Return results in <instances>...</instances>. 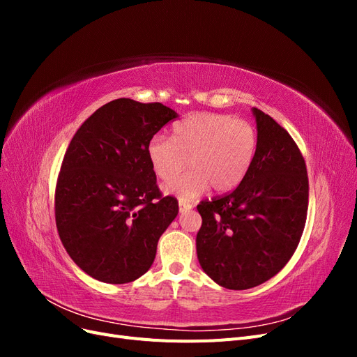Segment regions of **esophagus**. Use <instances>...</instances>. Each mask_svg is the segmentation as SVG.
Returning a JSON list of instances; mask_svg holds the SVG:
<instances>
[{
	"mask_svg": "<svg viewBox=\"0 0 357 357\" xmlns=\"http://www.w3.org/2000/svg\"><path fill=\"white\" fill-rule=\"evenodd\" d=\"M178 210H180V213H188L189 210H192V204L180 199L178 201Z\"/></svg>",
	"mask_w": 357,
	"mask_h": 357,
	"instance_id": "34e87169",
	"label": "esophagus"
}]
</instances>
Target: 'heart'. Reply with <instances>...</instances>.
Wrapping results in <instances>:
<instances>
[{"instance_id": "heart-1", "label": "heart", "mask_w": 357, "mask_h": 357, "mask_svg": "<svg viewBox=\"0 0 357 357\" xmlns=\"http://www.w3.org/2000/svg\"><path fill=\"white\" fill-rule=\"evenodd\" d=\"M257 147L252 123L219 113H197L174 126L172 139L155 135L149 142L147 158L160 180H169L184 169H191L171 180L164 190L180 199H192L210 186L215 192L235 189L250 169Z\"/></svg>"}]
</instances>
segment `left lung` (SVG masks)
Wrapping results in <instances>:
<instances>
[{
    "label": "left lung",
    "instance_id": "1",
    "mask_svg": "<svg viewBox=\"0 0 357 357\" xmlns=\"http://www.w3.org/2000/svg\"><path fill=\"white\" fill-rule=\"evenodd\" d=\"M257 147L232 192L198 204V261L211 280L232 290L265 283L294 256L308 210L305 160L271 116L253 109Z\"/></svg>",
    "mask_w": 357,
    "mask_h": 357
}]
</instances>
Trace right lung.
<instances>
[{"instance_id":"obj_1","label":"right lung","mask_w":357,"mask_h":357,"mask_svg":"<svg viewBox=\"0 0 357 357\" xmlns=\"http://www.w3.org/2000/svg\"><path fill=\"white\" fill-rule=\"evenodd\" d=\"M176 117L160 102L119 98L71 139L56 181V228L75 265L95 280L123 284L147 273L178 214V201L162 197L147 158L150 139Z\"/></svg>"}]
</instances>
